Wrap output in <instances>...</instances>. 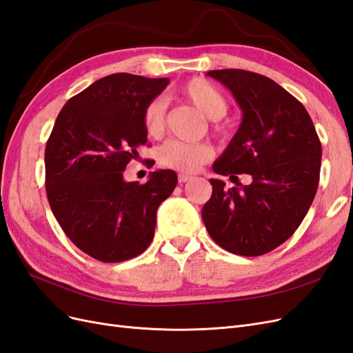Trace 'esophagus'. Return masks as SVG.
I'll list each match as a JSON object with an SVG mask.
<instances>
[{"label": "esophagus", "instance_id": "1", "mask_svg": "<svg viewBox=\"0 0 353 353\" xmlns=\"http://www.w3.org/2000/svg\"><path fill=\"white\" fill-rule=\"evenodd\" d=\"M193 179V176H190V175H187V174H179L178 175V181L179 183H188V181H191Z\"/></svg>", "mask_w": 353, "mask_h": 353}]
</instances>
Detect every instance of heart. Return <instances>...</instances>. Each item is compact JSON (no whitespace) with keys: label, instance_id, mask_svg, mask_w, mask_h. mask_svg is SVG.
Segmentation results:
<instances>
[{"label":"heart","instance_id":"heart-1","mask_svg":"<svg viewBox=\"0 0 353 353\" xmlns=\"http://www.w3.org/2000/svg\"><path fill=\"white\" fill-rule=\"evenodd\" d=\"M181 97L212 121H218L228 112V101L222 92L210 82L194 78L179 88ZM143 122L147 134L160 137L166 125V103L162 99H154L145 105ZM212 147L203 143H185L172 140L166 143L159 152V163L166 169L178 170L181 174H194L212 159Z\"/></svg>","mask_w":353,"mask_h":353}]
</instances>
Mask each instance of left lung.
I'll list each match as a JSON object with an SVG mask.
<instances>
[{
	"label": "left lung",
	"mask_w": 353,
	"mask_h": 353,
	"mask_svg": "<svg viewBox=\"0 0 353 353\" xmlns=\"http://www.w3.org/2000/svg\"><path fill=\"white\" fill-rule=\"evenodd\" d=\"M206 74L232 92L243 119L212 166L236 187L227 190L223 181L210 179L212 197L201 218L222 249L261 256L290 239L311 208L321 143L303 104L272 79L241 69ZM240 173L252 176L249 186L238 183Z\"/></svg>",
	"instance_id": "1"
}]
</instances>
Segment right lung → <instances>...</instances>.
I'll use <instances>...</instances> for the list:
<instances>
[{
    "instance_id": "1",
    "label": "right lung",
    "mask_w": 353,
    "mask_h": 353,
    "mask_svg": "<svg viewBox=\"0 0 353 353\" xmlns=\"http://www.w3.org/2000/svg\"><path fill=\"white\" fill-rule=\"evenodd\" d=\"M169 83L113 73L72 97L46 147V188L52 213L70 241L101 262H123L150 245L156 213L176 187L170 169L145 184L123 170L147 143L145 105ZM154 163V162H153Z\"/></svg>"
}]
</instances>
